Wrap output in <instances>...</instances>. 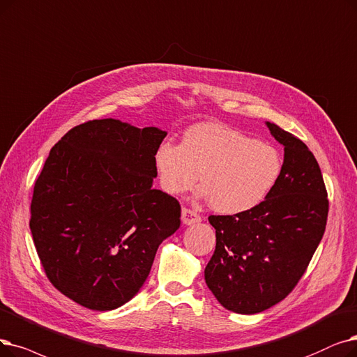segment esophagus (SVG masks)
Returning <instances> with one entry per match:
<instances>
[{"label":"esophagus","mask_w":357,"mask_h":357,"mask_svg":"<svg viewBox=\"0 0 357 357\" xmlns=\"http://www.w3.org/2000/svg\"><path fill=\"white\" fill-rule=\"evenodd\" d=\"M182 222H183V225H194V223L201 222V215L195 210L183 207L182 208Z\"/></svg>","instance_id":"esophagus-1"}]
</instances>
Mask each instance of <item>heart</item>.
I'll return each mask as SVG.
<instances>
[{
	"mask_svg": "<svg viewBox=\"0 0 357 357\" xmlns=\"http://www.w3.org/2000/svg\"><path fill=\"white\" fill-rule=\"evenodd\" d=\"M153 162L167 194L187 192L198 178L199 195L222 214H239L259 206L283 169L275 147L220 123L188 128L179 146L163 142Z\"/></svg>",
	"mask_w": 357,
	"mask_h": 357,
	"instance_id": "1",
	"label": "heart"
}]
</instances>
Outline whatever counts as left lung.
I'll return each instance as SVG.
<instances>
[{
    "instance_id": "1",
    "label": "left lung",
    "mask_w": 357,
    "mask_h": 357,
    "mask_svg": "<svg viewBox=\"0 0 357 357\" xmlns=\"http://www.w3.org/2000/svg\"><path fill=\"white\" fill-rule=\"evenodd\" d=\"M284 147L282 175L255 208L210 215L215 250L204 270L215 299L252 315L283 301L306 271L322 239L328 198L319 165L298 137L267 122Z\"/></svg>"
}]
</instances>
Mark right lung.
Here are the masks:
<instances>
[{
  "label": "right lung",
  "mask_w": 357,
  "mask_h": 357,
  "mask_svg": "<svg viewBox=\"0 0 357 357\" xmlns=\"http://www.w3.org/2000/svg\"><path fill=\"white\" fill-rule=\"evenodd\" d=\"M166 131L119 119L71 128L35 182L30 230L50 282L93 311H112L144 284L159 245L181 226L178 199L153 188Z\"/></svg>",
  "instance_id": "1"
}]
</instances>
